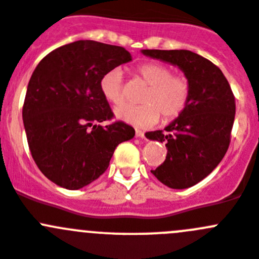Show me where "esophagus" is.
Here are the masks:
<instances>
[{"label": "esophagus", "instance_id": "obj_1", "mask_svg": "<svg viewBox=\"0 0 259 259\" xmlns=\"http://www.w3.org/2000/svg\"><path fill=\"white\" fill-rule=\"evenodd\" d=\"M135 137L144 138V132H142V130H135Z\"/></svg>", "mask_w": 259, "mask_h": 259}]
</instances>
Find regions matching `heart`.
Listing matches in <instances>:
<instances>
[{
	"mask_svg": "<svg viewBox=\"0 0 259 259\" xmlns=\"http://www.w3.org/2000/svg\"><path fill=\"white\" fill-rule=\"evenodd\" d=\"M138 76L148 87L142 97L143 106H120L115 110L118 120L138 127H148L159 120H174L185 110L190 85L185 76L174 75L172 70L159 62H147L137 69ZM101 92L107 102L120 105L124 100L121 70L113 69L101 79Z\"/></svg>",
	"mask_w": 259,
	"mask_h": 259,
	"instance_id": "obj_1",
	"label": "heart"
}]
</instances>
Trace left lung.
Listing matches in <instances>:
<instances>
[{"label": "left lung", "instance_id": "8db88e82", "mask_svg": "<svg viewBox=\"0 0 259 259\" xmlns=\"http://www.w3.org/2000/svg\"><path fill=\"white\" fill-rule=\"evenodd\" d=\"M144 56L178 66L190 85L185 110L162 130L146 134L166 143L165 162L152 170L162 184L187 189L217 167L230 144L235 98L221 70L188 50H142Z\"/></svg>", "mask_w": 259, "mask_h": 259}]
</instances>
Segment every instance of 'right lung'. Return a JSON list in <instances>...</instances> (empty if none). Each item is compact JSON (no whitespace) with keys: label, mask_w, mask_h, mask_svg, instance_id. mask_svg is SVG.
Segmentation results:
<instances>
[{"label":"right lung","mask_w":259,"mask_h":259,"mask_svg":"<svg viewBox=\"0 0 259 259\" xmlns=\"http://www.w3.org/2000/svg\"><path fill=\"white\" fill-rule=\"evenodd\" d=\"M132 61L125 48L76 40L50 52L35 67L26 89L23 121L29 149L43 175L78 190L100 178L115 148L135 130L112 118L101 79Z\"/></svg>","instance_id":"1"}]
</instances>
